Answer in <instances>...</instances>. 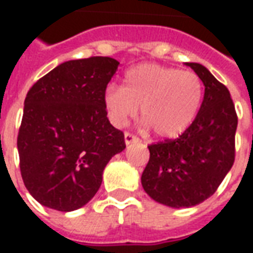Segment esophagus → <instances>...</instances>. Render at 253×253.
Returning <instances> with one entry per match:
<instances>
[{"label":"esophagus","mask_w":253,"mask_h":253,"mask_svg":"<svg viewBox=\"0 0 253 253\" xmlns=\"http://www.w3.org/2000/svg\"><path fill=\"white\" fill-rule=\"evenodd\" d=\"M138 141H139V139H138L135 135L130 134V132H126V134H125V143H126V145H130V143L138 142Z\"/></svg>","instance_id":"esophagus-1"}]
</instances>
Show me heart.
I'll list each match as a JSON object with an SVG mask.
<instances>
[{
    "mask_svg": "<svg viewBox=\"0 0 253 253\" xmlns=\"http://www.w3.org/2000/svg\"><path fill=\"white\" fill-rule=\"evenodd\" d=\"M104 105L116 127L126 126L137 115L160 138L180 135L192 125L201 110L203 84L192 72L159 63H142L128 69L123 86L108 85Z\"/></svg>",
    "mask_w": 253,
    "mask_h": 253,
    "instance_id": "heart-1",
    "label": "heart"
}]
</instances>
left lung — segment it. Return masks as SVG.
Instances as JSON below:
<instances>
[{
	"label": "left lung",
	"mask_w": 253,
	"mask_h": 253,
	"mask_svg": "<svg viewBox=\"0 0 253 253\" xmlns=\"http://www.w3.org/2000/svg\"><path fill=\"white\" fill-rule=\"evenodd\" d=\"M201 78V110L181 135L148 146L150 159L141 183L153 201L180 209L199 205L215 192L234 161L237 115L228 88L195 62H187Z\"/></svg>",
	"instance_id": "1"
}]
</instances>
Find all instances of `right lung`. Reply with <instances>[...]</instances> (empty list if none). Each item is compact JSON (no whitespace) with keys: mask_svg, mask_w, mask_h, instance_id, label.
<instances>
[{"mask_svg":"<svg viewBox=\"0 0 253 253\" xmlns=\"http://www.w3.org/2000/svg\"><path fill=\"white\" fill-rule=\"evenodd\" d=\"M118 66L110 57L67 61L27 94L17 137L20 169L42 206L58 211L85 206L101 186L105 165L126 148L103 100Z\"/></svg>","mask_w":253,"mask_h":253,"instance_id":"obj_1","label":"right lung"}]
</instances>
